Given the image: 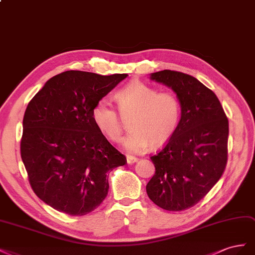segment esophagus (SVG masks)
<instances>
[{
  "label": "esophagus",
  "instance_id": "34e87169",
  "mask_svg": "<svg viewBox=\"0 0 255 255\" xmlns=\"http://www.w3.org/2000/svg\"><path fill=\"white\" fill-rule=\"evenodd\" d=\"M137 160V158L136 157H134V156H131V155H127V162L129 163V164H132V163H134L135 161Z\"/></svg>",
  "mask_w": 255,
  "mask_h": 255
}]
</instances>
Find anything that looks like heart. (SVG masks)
I'll return each instance as SVG.
<instances>
[{"label":"heart","instance_id":"b5f03b06","mask_svg":"<svg viewBox=\"0 0 255 255\" xmlns=\"http://www.w3.org/2000/svg\"><path fill=\"white\" fill-rule=\"evenodd\" d=\"M119 110L110 100L100 99L92 110V119L108 140L119 142L129 120L132 130L124 140L129 150H142L149 144L159 148L170 141L180 120L181 106L171 92H158L141 81L128 83L116 93Z\"/></svg>","mask_w":255,"mask_h":255}]
</instances>
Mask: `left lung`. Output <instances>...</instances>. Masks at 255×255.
I'll use <instances>...</instances> for the list:
<instances>
[{
	"mask_svg": "<svg viewBox=\"0 0 255 255\" xmlns=\"http://www.w3.org/2000/svg\"><path fill=\"white\" fill-rule=\"evenodd\" d=\"M150 78L176 93L181 118L170 141L150 156L156 171L146 192L157 206L180 212L198 204L221 178L229 120L216 94L194 77L165 69Z\"/></svg>",
	"mask_w": 255,
	"mask_h": 255,
	"instance_id": "left-lung-1",
	"label": "left lung"
}]
</instances>
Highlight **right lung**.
<instances>
[{"instance_id":"right-lung-1","label":"right lung","mask_w":255,"mask_h":255,"mask_svg":"<svg viewBox=\"0 0 255 255\" xmlns=\"http://www.w3.org/2000/svg\"><path fill=\"white\" fill-rule=\"evenodd\" d=\"M127 76L64 71L26 107L20 152L28 183L61 213L84 216L96 209L108 194L109 172L127 163L92 119L97 101Z\"/></svg>"}]
</instances>
